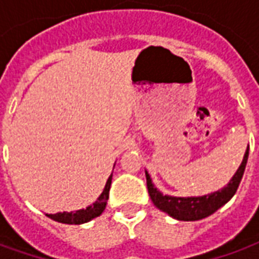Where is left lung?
<instances>
[{
	"mask_svg": "<svg viewBox=\"0 0 259 259\" xmlns=\"http://www.w3.org/2000/svg\"><path fill=\"white\" fill-rule=\"evenodd\" d=\"M248 158V148L245 151L244 159L237 169V172L233 176V179L229 182V185L222 190L215 191L212 194L204 195V197H170V195H163L152 186L150 175L146 172L147 178V189L148 194L151 197L154 205L159 208L161 211L166 212L175 219L179 221H198L202 218L209 217L211 213L218 211L222 205H225L232 197L234 195L237 187H239L243 174H244L245 163Z\"/></svg>",
	"mask_w": 259,
	"mask_h": 259,
	"instance_id": "8db88e82",
	"label": "left lung"
}]
</instances>
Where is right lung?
Wrapping results in <instances>:
<instances>
[{
	"label": "right lung",
	"instance_id": "obj_1",
	"mask_svg": "<svg viewBox=\"0 0 259 259\" xmlns=\"http://www.w3.org/2000/svg\"><path fill=\"white\" fill-rule=\"evenodd\" d=\"M111 182H112V175L107 180V185H105V189L102 191V194L97 198V201L93 205L87 206L85 209H79L76 212H58V213H54V215L53 213H47V217L57 221V222L68 223V225H80V223H85L91 221V219H94V218L100 217L105 209L107 201L109 198Z\"/></svg>",
	"mask_w": 259,
	"mask_h": 259
}]
</instances>
